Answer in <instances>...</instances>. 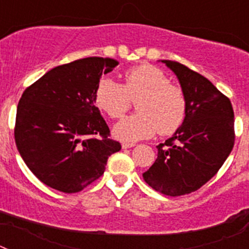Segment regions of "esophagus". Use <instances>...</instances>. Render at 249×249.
<instances>
[{
  "label": "esophagus",
  "instance_id": "1",
  "mask_svg": "<svg viewBox=\"0 0 249 249\" xmlns=\"http://www.w3.org/2000/svg\"><path fill=\"white\" fill-rule=\"evenodd\" d=\"M135 143H128V142H123L122 143V148L126 149V148H132V147H135Z\"/></svg>",
  "mask_w": 249,
  "mask_h": 249
}]
</instances>
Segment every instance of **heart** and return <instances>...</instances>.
Returning a JSON list of instances; mask_svg holds the SVG:
<instances>
[{
    "label": "heart",
    "mask_w": 249,
    "mask_h": 249,
    "mask_svg": "<svg viewBox=\"0 0 249 249\" xmlns=\"http://www.w3.org/2000/svg\"><path fill=\"white\" fill-rule=\"evenodd\" d=\"M136 102L137 113L113 127L114 137L121 141L149 138L156 132L172 135L183 123L187 101L181 87L172 85L160 68L152 65L133 67L124 74V83L102 78L94 92V103L111 118H121L128 111L131 101Z\"/></svg>",
    "instance_id": "1"
}]
</instances>
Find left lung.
Instances as JSON below:
<instances>
[{"label": "left lung", "mask_w": 249, "mask_h": 249, "mask_svg": "<svg viewBox=\"0 0 249 249\" xmlns=\"http://www.w3.org/2000/svg\"><path fill=\"white\" fill-rule=\"evenodd\" d=\"M186 96L182 126L157 146L143 179L157 192L176 197L195 192L218 172L234 144L232 103L211 81L181 63L162 59Z\"/></svg>", "instance_id": "obj_1"}]
</instances>
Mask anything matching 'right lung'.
Instances as JSON below:
<instances>
[{
    "label": "right lung",
    "mask_w": 249,
    "mask_h": 249,
    "mask_svg": "<svg viewBox=\"0 0 249 249\" xmlns=\"http://www.w3.org/2000/svg\"><path fill=\"white\" fill-rule=\"evenodd\" d=\"M118 61L87 57L57 66L30 86L17 106L15 141L22 160L46 186L76 193L103 175L121 149L94 106L103 73Z\"/></svg>",
    "instance_id": "add662e5"
}]
</instances>
